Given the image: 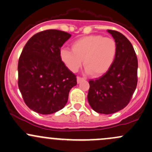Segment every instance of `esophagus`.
I'll return each instance as SVG.
<instances>
[{
	"mask_svg": "<svg viewBox=\"0 0 152 152\" xmlns=\"http://www.w3.org/2000/svg\"><path fill=\"white\" fill-rule=\"evenodd\" d=\"M84 78H83V77H77V83H80L81 82V81H83V80H84Z\"/></svg>",
	"mask_w": 152,
	"mask_h": 152,
	"instance_id": "1",
	"label": "esophagus"
}]
</instances>
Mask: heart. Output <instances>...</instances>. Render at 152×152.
<instances>
[{
    "mask_svg": "<svg viewBox=\"0 0 152 152\" xmlns=\"http://www.w3.org/2000/svg\"><path fill=\"white\" fill-rule=\"evenodd\" d=\"M72 49L64 48L60 50L61 60L70 71L77 72L83 60L86 72L99 77L107 72L113 64L117 45L110 37L90 35L75 41Z\"/></svg>",
    "mask_w": 152,
    "mask_h": 152,
    "instance_id": "b5f03b06",
    "label": "heart"
}]
</instances>
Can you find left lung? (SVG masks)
I'll list each match as a JSON object with an SVG mask.
<instances>
[{
	"label": "left lung",
	"mask_w": 152,
	"mask_h": 152,
	"mask_svg": "<svg viewBox=\"0 0 152 152\" xmlns=\"http://www.w3.org/2000/svg\"><path fill=\"white\" fill-rule=\"evenodd\" d=\"M117 45L112 67L104 75L89 80L88 101L91 108L102 114H112L129 102L137 83V58L131 42L121 33L107 30Z\"/></svg>",
	"instance_id": "1"
}]
</instances>
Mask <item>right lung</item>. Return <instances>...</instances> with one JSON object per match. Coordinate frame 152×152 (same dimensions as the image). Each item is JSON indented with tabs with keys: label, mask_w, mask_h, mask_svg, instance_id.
Listing matches in <instances>:
<instances>
[{
	"label": "right lung",
	"mask_w": 152,
	"mask_h": 152,
	"mask_svg": "<svg viewBox=\"0 0 152 152\" xmlns=\"http://www.w3.org/2000/svg\"><path fill=\"white\" fill-rule=\"evenodd\" d=\"M71 34L58 30L41 31L25 45L18 61V86L26 105L44 115L64 107L76 76L60 58Z\"/></svg>",
	"instance_id": "right-lung-1"
}]
</instances>
